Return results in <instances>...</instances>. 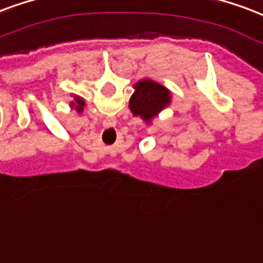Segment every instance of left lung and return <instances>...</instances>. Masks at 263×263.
Here are the masks:
<instances>
[{"mask_svg": "<svg viewBox=\"0 0 263 263\" xmlns=\"http://www.w3.org/2000/svg\"><path fill=\"white\" fill-rule=\"evenodd\" d=\"M134 87L135 92L129 99V110L135 117L151 124L152 120L170 104V90L152 79H142Z\"/></svg>", "mask_w": 263, "mask_h": 263, "instance_id": "8db88e82", "label": "left lung"}]
</instances>
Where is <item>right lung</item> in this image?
Returning <instances> with one entry per match:
<instances>
[{"label":"right lung","mask_w":263,"mask_h":263,"mask_svg":"<svg viewBox=\"0 0 263 263\" xmlns=\"http://www.w3.org/2000/svg\"><path fill=\"white\" fill-rule=\"evenodd\" d=\"M73 100L75 102H71V106L77 110L78 112H82L83 111V107H85V102H83V99H81L79 96L73 97Z\"/></svg>","instance_id":"right-lung-1"}]
</instances>
